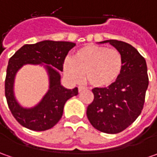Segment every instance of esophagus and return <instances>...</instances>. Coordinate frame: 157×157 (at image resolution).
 I'll return each mask as SVG.
<instances>
[{
  "mask_svg": "<svg viewBox=\"0 0 157 157\" xmlns=\"http://www.w3.org/2000/svg\"><path fill=\"white\" fill-rule=\"evenodd\" d=\"M84 89H85V87H84V86H78V92L80 93V92H82V91H83Z\"/></svg>",
  "mask_w": 157,
  "mask_h": 157,
  "instance_id": "esophagus-1",
  "label": "esophagus"
}]
</instances>
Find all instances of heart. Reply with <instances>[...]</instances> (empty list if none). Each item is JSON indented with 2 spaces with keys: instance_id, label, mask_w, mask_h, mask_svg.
Listing matches in <instances>:
<instances>
[{
  "instance_id": "b5f03b06",
  "label": "heart",
  "mask_w": 157,
  "mask_h": 157,
  "mask_svg": "<svg viewBox=\"0 0 157 157\" xmlns=\"http://www.w3.org/2000/svg\"><path fill=\"white\" fill-rule=\"evenodd\" d=\"M123 68V58L116 49L87 44L76 51L63 63V72L71 80H85L94 87H106L116 81Z\"/></svg>"
}]
</instances>
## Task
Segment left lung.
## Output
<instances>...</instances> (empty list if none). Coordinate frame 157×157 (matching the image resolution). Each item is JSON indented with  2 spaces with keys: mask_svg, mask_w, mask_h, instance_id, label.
Returning <instances> with one entry per match:
<instances>
[{
  "mask_svg": "<svg viewBox=\"0 0 157 157\" xmlns=\"http://www.w3.org/2000/svg\"><path fill=\"white\" fill-rule=\"evenodd\" d=\"M121 52L123 68L116 81L107 87L94 88V99L86 115L94 128L117 134L136 121L142 111L148 86L147 63L136 48L118 40H105Z\"/></svg>",
  "mask_w": 157,
  "mask_h": 157,
  "instance_id": "left-lung-1",
  "label": "left lung"
}]
</instances>
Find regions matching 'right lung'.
Wrapping results in <instances>:
<instances>
[{
    "label": "right lung",
    "instance_id": "add662e5",
    "mask_svg": "<svg viewBox=\"0 0 157 157\" xmlns=\"http://www.w3.org/2000/svg\"><path fill=\"white\" fill-rule=\"evenodd\" d=\"M74 46L75 44L71 42L45 40L35 44L23 45L9 58L5 79V96L13 116L24 128L34 131L52 128L62 117L65 102L70 98L78 95L77 87L71 90L61 86V77L57 71H63L65 57ZM27 63H45L50 79L49 91L40 103L31 109L21 107L13 94L15 74L18 69Z\"/></svg>",
    "mask_w": 157,
    "mask_h": 157
}]
</instances>
